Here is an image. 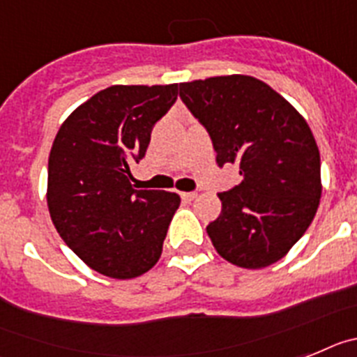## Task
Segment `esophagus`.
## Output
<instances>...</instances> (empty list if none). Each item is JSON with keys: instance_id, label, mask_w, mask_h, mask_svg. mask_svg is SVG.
<instances>
[{"instance_id": "esophagus-1", "label": "esophagus", "mask_w": 357, "mask_h": 357, "mask_svg": "<svg viewBox=\"0 0 357 357\" xmlns=\"http://www.w3.org/2000/svg\"><path fill=\"white\" fill-rule=\"evenodd\" d=\"M197 197L196 192H181V199L185 201V203H190V201H194Z\"/></svg>"}]
</instances>
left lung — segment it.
<instances>
[{
	"instance_id": "8db88e82",
	"label": "left lung",
	"mask_w": 357,
	"mask_h": 357,
	"mask_svg": "<svg viewBox=\"0 0 357 357\" xmlns=\"http://www.w3.org/2000/svg\"><path fill=\"white\" fill-rule=\"evenodd\" d=\"M179 97L208 131L217 165L237 163L243 176L217 194L221 215L206 226L213 248L238 268L275 264L305 234L320 204V151L307 122L255 77L181 82Z\"/></svg>"
}]
</instances>
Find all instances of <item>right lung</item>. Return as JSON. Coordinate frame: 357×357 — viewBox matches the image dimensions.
<instances>
[{"instance_id": "obj_1", "label": "right lung", "mask_w": 357, "mask_h": 357, "mask_svg": "<svg viewBox=\"0 0 357 357\" xmlns=\"http://www.w3.org/2000/svg\"><path fill=\"white\" fill-rule=\"evenodd\" d=\"M178 84L111 86L63 122L48 158L50 217L64 243L100 275L129 280L163 250L178 194L135 190L131 163L145 156L154 123Z\"/></svg>"}]
</instances>
